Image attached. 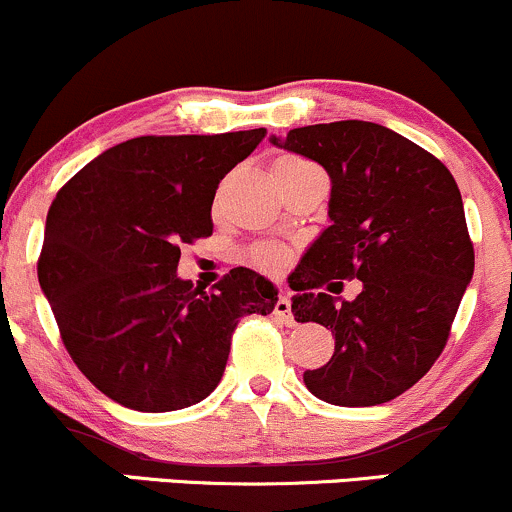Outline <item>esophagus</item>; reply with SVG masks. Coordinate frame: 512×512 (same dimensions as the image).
<instances>
[{
  "instance_id": "34e87169",
  "label": "esophagus",
  "mask_w": 512,
  "mask_h": 512,
  "mask_svg": "<svg viewBox=\"0 0 512 512\" xmlns=\"http://www.w3.org/2000/svg\"><path fill=\"white\" fill-rule=\"evenodd\" d=\"M274 317L281 322V325H293L289 296H279V301L274 303Z\"/></svg>"
}]
</instances>
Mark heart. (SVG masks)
I'll return each mask as SVG.
<instances>
[{
	"label": "heart",
	"mask_w": 512,
	"mask_h": 512,
	"mask_svg": "<svg viewBox=\"0 0 512 512\" xmlns=\"http://www.w3.org/2000/svg\"><path fill=\"white\" fill-rule=\"evenodd\" d=\"M303 158H293V156H286L281 158L276 166H284V163H301ZM250 262L255 264L260 272H267V274H279L284 272L286 267H289L291 262V252L289 248H284V245L279 243H260L255 245V248H250L248 252Z\"/></svg>",
	"instance_id": "b5f03b06"
}]
</instances>
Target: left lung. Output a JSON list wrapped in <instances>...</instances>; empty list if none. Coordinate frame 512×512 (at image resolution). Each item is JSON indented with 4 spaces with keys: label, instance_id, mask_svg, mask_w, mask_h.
<instances>
[{
    "label": "left lung",
    "instance_id": "1",
    "mask_svg": "<svg viewBox=\"0 0 512 512\" xmlns=\"http://www.w3.org/2000/svg\"><path fill=\"white\" fill-rule=\"evenodd\" d=\"M269 142L313 158L332 180V226L291 281L293 317L334 334L332 358L305 370V387L337 407L390 402L443 354L474 274L457 182L436 156L375 122L308 125ZM330 278H358L364 291L337 304L316 291Z\"/></svg>",
    "mask_w": 512,
    "mask_h": 512
}]
</instances>
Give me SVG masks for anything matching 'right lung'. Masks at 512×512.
<instances>
[{
	"mask_svg": "<svg viewBox=\"0 0 512 512\" xmlns=\"http://www.w3.org/2000/svg\"><path fill=\"white\" fill-rule=\"evenodd\" d=\"M264 134L129 139L57 192L38 257L40 289L72 361L122 407L202 402L219 385L240 317L272 313L279 301L245 267L211 291L175 274L180 245L214 231L219 182Z\"/></svg>",
	"mask_w": 512,
	"mask_h": 512,
	"instance_id": "add662e5",
	"label": "right lung"
}]
</instances>
